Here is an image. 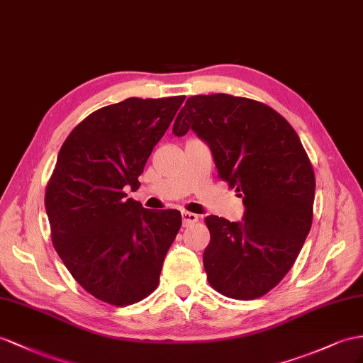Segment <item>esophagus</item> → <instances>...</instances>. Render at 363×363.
<instances>
[{"instance_id": "1", "label": "esophagus", "mask_w": 363, "mask_h": 363, "mask_svg": "<svg viewBox=\"0 0 363 363\" xmlns=\"http://www.w3.org/2000/svg\"><path fill=\"white\" fill-rule=\"evenodd\" d=\"M199 220V216L194 215V213H190V211H182V225L184 227H189L191 224H194V222Z\"/></svg>"}]
</instances>
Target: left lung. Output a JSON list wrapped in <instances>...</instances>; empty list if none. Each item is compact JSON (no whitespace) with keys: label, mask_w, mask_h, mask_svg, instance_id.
<instances>
[{"label":"left lung","mask_w":363,"mask_h":363,"mask_svg":"<svg viewBox=\"0 0 363 363\" xmlns=\"http://www.w3.org/2000/svg\"><path fill=\"white\" fill-rule=\"evenodd\" d=\"M189 130L207 143L218 176L245 207L240 222L206 218L207 281L231 299H256L290 272L310 233L315 179L308 155L276 110L227 93L190 96L173 135Z\"/></svg>","instance_id":"left-lung-1"}]
</instances>
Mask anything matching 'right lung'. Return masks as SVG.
<instances>
[{
	"label": "right lung",
	"mask_w": 363,
	"mask_h": 363,
	"mask_svg": "<svg viewBox=\"0 0 363 363\" xmlns=\"http://www.w3.org/2000/svg\"><path fill=\"white\" fill-rule=\"evenodd\" d=\"M185 96L128 98L72 130L45 189L52 242L73 279L96 299L125 306L160 284L182 224L178 210L127 199Z\"/></svg>",
	"instance_id": "1"
}]
</instances>
